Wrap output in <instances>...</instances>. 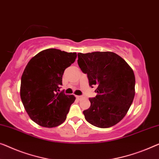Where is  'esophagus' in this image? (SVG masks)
I'll list each match as a JSON object with an SVG mask.
<instances>
[{"label":"esophagus","instance_id":"esophagus-1","mask_svg":"<svg viewBox=\"0 0 159 159\" xmlns=\"http://www.w3.org/2000/svg\"><path fill=\"white\" fill-rule=\"evenodd\" d=\"M76 98H77L78 100H82V99H83V97L80 96V95H77V96H76Z\"/></svg>","mask_w":159,"mask_h":159}]
</instances>
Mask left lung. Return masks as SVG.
Instances as JSON below:
<instances>
[{
    "label": "left lung",
    "mask_w": 159,
    "mask_h": 159,
    "mask_svg": "<svg viewBox=\"0 0 159 159\" xmlns=\"http://www.w3.org/2000/svg\"><path fill=\"white\" fill-rule=\"evenodd\" d=\"M77 63L87 75L89 86L98 95L89 98L90 107L83 111L85 120L101 128L112 127L127 113L135 96L134 72L116 53H78Z\"/></svg>",
    "instance_id": "left-lung-1"
}]
</instances>
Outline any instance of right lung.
I'll list each match as a JSON object with an SVG mask.
<instances>
[{
    "label": "right lung",
    "mask_w": 159,
    "mask_h": 159,
    "mask_svg": "<svg viewBox=\"0 0 159 159\" xmlns=\"http://www.w3.org/2000/svg\"><path fill=\"white\" fill-rule=\"evenodd\" d=\"M77 53L48 49L29 61L23 72L20 95L32 120L46 128L57 127L66 118L75 97L59 93L64 70L75 62Z\"/></svg>",
    "instance_id": "right-lung-1"
}]
</instances>
